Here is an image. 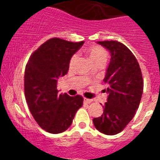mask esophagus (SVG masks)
<instances>
[{
  "label": "esophagus",
  "instance_id": "obj_1",
  "mask_svg": "<svg viewBox=\"0 0 160 160\" xmlns=\"http://www.w3.org/2000/svg\"><path fill=\"white\" fill-rule=\"evenodd\" d=\"M83 101H84V102L87 103V104H90V103H91L92 101H93V100L88 99V98H83Z\"/></svg>",
  "mask_w": 160,
  "mask_h": 160
}]
</instances>
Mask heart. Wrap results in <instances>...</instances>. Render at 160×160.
I'll list each match as a JSON object with an SVG mask.
<instances>
[{
	"label": "heart",
	"mask_w": 160,
	"mask_h": 160,
	"mask_svg": "<svg viewBox=\"0 0 160 160\" xmlns=\"http://www.w3.org/2000/svg\"><path fill=\"white\" fill-rule=\"evenodd\" d=\"M85 52L88 55V56H89L90 59L93 62V64L96 63V62H102V63H104L107 61L108 58V52L104 48L101 47L99 46H96V45L88 46V48L85 49ZM77 59V55H72L70 60V67H73Z\"/></svg>",
	"instance_id": "1"
}]
</instances>
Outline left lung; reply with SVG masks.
<instances>
[{"label":"left lung","instance_id":"8db88e82","mask_svg":"<svg viewBox=\"0 0 160 160\" xmlns=\"http://www.w3.org/2000/svg\"><path fill=\"white\" fill-rule=\"evenodd\" d=\"M98 43L109 50L111 61L104 79L108 85V101L103 106L102 115L94 118L93 122L99 132L113 135L122 132L133 118L144 83L139 64L127 46L114 40Z\"/></svg>","mask_w":160,"mask_h":160}]
</instances>
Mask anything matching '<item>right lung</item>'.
Segmentation results:
<instances>
[{
  "label": "right lung",
  "mask_w": 160,
  "mask_h": 160,
  "mask_svg": "<svg viewBox=\"0 0 160 160\" xmlns=\"http://www.w3.org/2000/svg\"><path fill=\"white\" fill-rule=\"evenodd\" d=\"M84 43L52 38L31 55L25 70V95L35 122L52 134L70 128L83 105L80 95L58 94L57 80L67 73L70 58Z\"/></svg>",
  "instance_id": "obj_1"
}]
</instances>
